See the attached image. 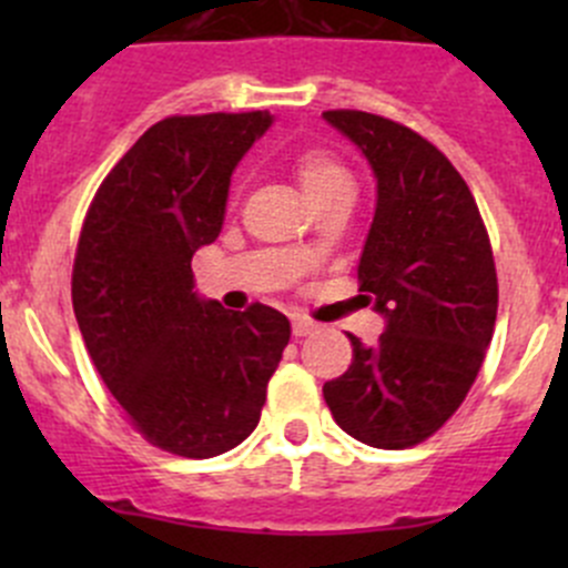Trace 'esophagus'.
<instances>
[{"label":"esophagus","instance_id":"1","mask_svg":"<svg viewBox=\"0 0 568 568\" xmlns=\"http://www.w3.org/2000/svg\"><path fill=\"white\" fill-rule=\"evenodd\" d=\"M291 324H294V335L296 337H305V335H311L313 329H316V324H313V321L305 318V316H294V318H291Z\"/></svg>","mask_w":568,"mask_h":568}]
</instances>
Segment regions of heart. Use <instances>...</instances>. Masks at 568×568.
<instances>
[{"mask_svg":"<svg viewBox=\"0 0 568 568\" xmlns=\"http://www.w3.org/2000/svg\"><path fill=\"white\" fill-rule=\"evenodd\" d=\"M291 170H294L296 181H300L302 192L311 200V205L329 197V194L352 192V175H348V170L332 153L321 151V148H305V151L294 153Z\"/></svg>","mask_w":568,"mask_h":568,"instance_id":"1","label":"heart"}]
</instances>
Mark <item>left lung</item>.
Instances as JSON below:
<instances>
[{"label":"left lung","mask_w":568,"mask_h":568,"mask_svg":"<svg viewBox=\"0 0 568 568\" xmlns=\"http://www.w3.org/2000/svg\"><path fill=\"white\" fill-rule=\"evenodd\" d=\"M376 178V211L359 255V300L385 318L379 343L348 335L354 359L324 385L346 434L371 448L423 443L462 406L497 318V274L473 192L437 148L406 125L324 112Z\"/></svg>","instance_id":"obj_1"}]
</instances>
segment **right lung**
Wrapping results in <instances>:
<instances>
[{"label":"right lung","instance_id":"right-lung-1","mask_svg":"<svg viewBox=\"0 0 568 568\" xmlns=\"http://www.w3.org/2000/svg\"><path fill=\"white\" fill-rule=\"evenodd\" d=\"M268 112L164 118L95 192L73 261V313L131 426L186 459L255 432L291 341L280 311H225L194 291L192 255L216 242L231 175Z\"/></svg>","mask_w":568,"mask_h":568}]
</instances>
